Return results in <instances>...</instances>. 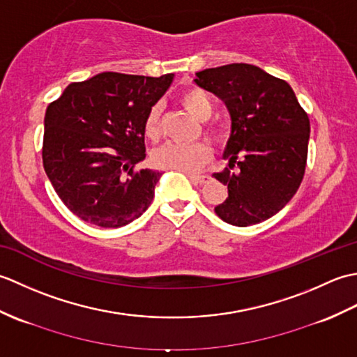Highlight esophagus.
Wrapping results in <instances>:
<instances>
[{"label":"esophagus","mask_w":357,"mask_h":357,"mask_svg":"<svg viewBox=\"0 0 357 357\" xmlns=\"http://www.w3.org/2000/svg\"><path fill=\"white\" fill-rule=\"evenodd\" d=\"M187 176L190 178V181L193 184H199V185H202V184H206L207 181L210 179L207 174H192V173H187Z\"/></svg>","instance_id":"1"}]
</instances>
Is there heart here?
<instances>
[{
  "label": "heart",
  "mask_w": 357,
  "mask_h": 357,
  "mask_svg": "<svg viewBox=\"0 0 357 357\" xmlns=\"http://www.w3.org/2000/svg\"><path fill=\"white\" fill-rule=\"evenodd\" d=\"M179 102L199 121H206L213 112V104L206 90L199 87H188L179 95ZM161 105L153 104L150 107L146 121H144V133L150 141H158L161 135ZM207 135L216 142H222L227 138V127L224 124L207 126ZM211 159V149L207 142L199 141L193 144L169 142L158 149L153 153V162L159 169L178 170L185 173L198 172Z\"/></svg>",
  "instance_id": "heart-1"
}]
</instances>
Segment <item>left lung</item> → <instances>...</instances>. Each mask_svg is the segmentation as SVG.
I'll list each match as a JSON object with an SVG mask.
<instances>
[{
	"instance_id": "1",
	"label": "left lung",
	"mask_w": 357,
	"mask_h": 357,
	"mask_svg": "<svg viewBox=\"0 0 357 357\" xmlns=\"http://www.w3.org/2000/svg\"><path fill=\"white\" fill-rule=\"evenodd\" d=\"M195 82L221 98L231 116L224 151L229 169L213 173L229 188V198L215 207L216 215L236 227L267 221L290 202L304 178L307 112L288 82L252 64L206 69Z\"/></svg>"
}]
</instances>
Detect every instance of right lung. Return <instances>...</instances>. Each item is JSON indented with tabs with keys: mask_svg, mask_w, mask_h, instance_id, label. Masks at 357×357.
Listing matches in <instances>:
<instances>
[{
	"mask_svg": "<svg viewBox=\"0 0 357 357\" xmlns=\"http://www.w3.org/2000/svg\"><path fill=\"white\" fill-rule=\"evenodd\" d=\"M172 81L173 73L104 72L73 82L47 105L43 165L75 216L118 229L149 208L162 173L136 170L146 158L144 121Z\"/></svg>",
	"mask_w": 357,
	"mask_h": 357,
	"instance_id": "right-lung-1",
	"label": "right lung"
}]
</instances>
